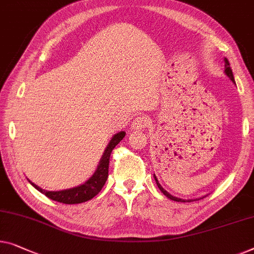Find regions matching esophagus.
Instances as JSON below:
<instances>
[{"label": "esophagus", "mask_w": 254, "mask_h": 254, "mask_svg": "<svg viewBox=\"0 0 254 254\" xmlns=\"http://www.w3.org/2000/svg\"><path fill=\"white\" fill-rule=\"evenodd\" d=\"M146 124H148V120H146L145 117H136L131 123V129L134 130H142L146 127Z\"/></svg>", "instance_id": "esophagus-1"}]
</instances>
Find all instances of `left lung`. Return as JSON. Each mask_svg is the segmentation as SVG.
<instances>
[{
	"mask_svg": "<svg viewBox=\"0 0 254 254\" xmlns=\"http://www.w3.org/2000/svg\"><path fill=\"white\" fill-rule=\"evenodd\" d=\"M225 73H226V75L228 76V78H229L231 81H233L234 83H235V79H234V74H233V71H231V67H230V64H229V62H228V60L227 58H225ZM154 176V180H156V183H157V186H158V188L160 189V191L161 192H163L165 196L166 197H168L170 198V199H172V200H175V201H181V203H186V201H191V200H194V199H189V200H187V199H181V198H178V197H174V196H172L171 193H168L166 190H165L163 187L160 186V183L158 182V180H157V178H156V175H153ZM197 200V199H196Z\"/></svg>",
	"mask_w": 254,
	"mask_h": 254,
	"instance_id": "left-lung-1",
	"label": "left lung"
}]
</instances>
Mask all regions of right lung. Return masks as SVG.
I'll use <instances>...</instances> for the list:
<instances>
[{
  "label": "right lung",
  "mask_w": 254,
  "mask_h": 254,
  "mask_svg": "<svg viewBox=\"0 0 254 254\" xmlns=\"http://www.w3.org/2000/svg\"><path fill=\"white\" fill-rule=\"evenodd\" d=\"M125 135H126L125 131H119L118 134L113 136L108 146H106L104 153H103L100 164H98L97 166V170L95 171L93 176H91L90 179H88L86 182L82 183V185L74 187V188L65 189L61 191H48L40 188V187L34 185V183L29 181L27 179L28 182L31 183L36 190H39L40 192L46 194V196L48 198H50V199L58 201V203L80 204L83 203V201L90 200L91 198L96 196V194L102 190L103 187H104L109 176L110 156H111L112 150L115 149L116 145L125 137Z\"/></svg>",
  "instance_id": "obj_1"
}]
</instances>
